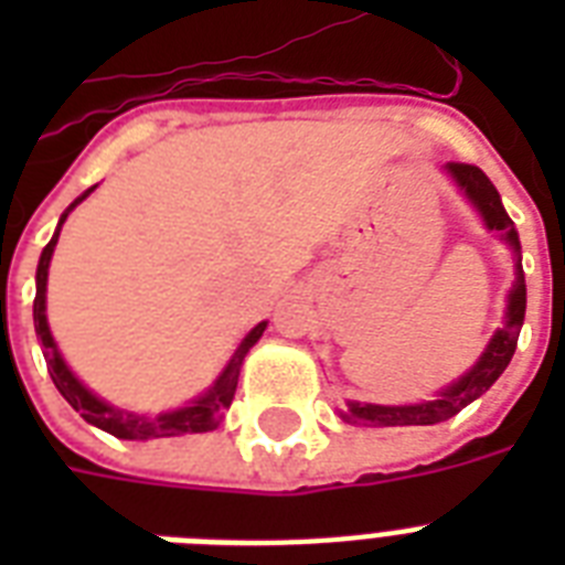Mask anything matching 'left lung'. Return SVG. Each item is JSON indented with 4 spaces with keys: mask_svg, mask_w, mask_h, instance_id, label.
Masks as SVG:
<instances>
[{
    "mask_svg": "<svg viewBox=\"0 0 565 565\" xmlns=\"http://www.w3.org/2000/svg\"><path fill=\"white\" fill-rule=\"evenodd\" d=\"M446 175L457 184V190L469 199L478 216L483 220L487 231H495L501 243H508L516 260V281L508 292V308H504V322L495 328V334L490 337V343L481 352V358L475 361V366L463 372V375L451 381L448 386L437 390L428 402L416 404H370V402H345L340 411V419L349 425H363V428H395V425H437L463 411L466 404H472L475 398H481L490 390L499 375L508 370L510 358L516 352L519 331L525 322V273H522V243H519V231L513 220L501 204L499 190L492 188V181L483 175L472 163H446Z\"/></svg>",
    "mask_w": 565,
    "mask_h": 565,
    "instance_id": "1",
    "label": "left lung"
}]
</instances>
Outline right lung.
<instances>
[{
	"mask_svg": "<svg viewBox=\"0 0 565 565\" xmlns=\"http://www.w3.org/2000/svg\"><path fill=\"white\" fill-rule=\"evenodd\" d=\"M96 188L84 190L78 199H75L64 213H61V220H57V228L52 234V239L43 248V255H40L38 264V275H34V281H38V296H34V331H38L40 349H43V358H46L49 375L55 381L57 393L64 395L66 402L73 404L75 413H82L84 422H90L96 428L108 430L117 439H161V437H184V434H204V430L220 428V422L225 419V411L234 402V393H237V381H239V366L246 361L248 349L264 337L266 322H257L252 331H248L239 345L234 349V354L228 358V363L222 366V372L216 375L204 393H199L195 398H190L188 404H181L175 411L167 413H154V416H146V413H131V411H119L114 404H108L105 398L87 390V386L75 377V372L66 366L64 354L57 349L55 337H52V328H49L46 319V281H49V264H52V252L57 246V237H61V225L66 222V216L73 213L75 204H82L87 195L93 193Z\"/></svg>",
	"mask_w": 565,
	"mask_h": 565,
	"instance_id": "add662e5",
	"label": "right lung"
}]
</instances>
